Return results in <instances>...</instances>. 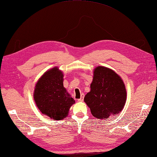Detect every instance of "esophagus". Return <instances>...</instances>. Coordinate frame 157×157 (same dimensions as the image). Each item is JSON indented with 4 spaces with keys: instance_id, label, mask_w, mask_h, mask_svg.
Returning <instances> with one entry per match:
<instances>
[{
    "instance_id": "obj_1",
    "label": "esophagus",
    "mask_w": 157,
    "mask_h": 157,
    "mask_svg": "<svg viewBox=\"0 0 157 157\" xmlns=\"http://www.w3.org/2000/svg\"><path fill=\"white\" fill-rule=\"evenodd\" d=\"M83 99H84V94H82L81 98L78 99V102H82V101H83Z\"/></svg>"
}]
</instances>
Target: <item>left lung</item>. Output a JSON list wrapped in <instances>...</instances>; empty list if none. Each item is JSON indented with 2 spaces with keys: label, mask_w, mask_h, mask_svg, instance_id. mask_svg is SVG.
Masks as SVG:
<instances>
[{
  "label": "left lung",
  "mask_w": 157,
  "mask_h": 157,
  "mask_svg": "<svg viewBox=\"0 0 157 157\" xmlns=\"http://www.w3.org/2000/svg\"><path fill=\"white\" fill-rule=\"evenodd\" d=\"M126 89L120 76L111 69L98 67L93 72L90 90L84 101L92 115L98 119H108L123 109Z\"/></svg>",
  "instance_id": "8db88e82"
}]
</instances>
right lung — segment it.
Listing matches in <instances>:
<instances>
[{"mask_svg": "<svg viewBox=\"0 0 157 157\" xmlns=\"http://www.w3.org/2000/svg\"><path fill=\"white\" fill-rule=\"evenodd\" d=\"M64 75L57 67L46 71L38 80L33 98L41 113L54 120H60L68 116L74 99L64 87Z\"/></svg>", "mask_w": 157, "mask_h": 157, "instance_id": "right-lung-1", "label": "right lung"}]
</instances>
